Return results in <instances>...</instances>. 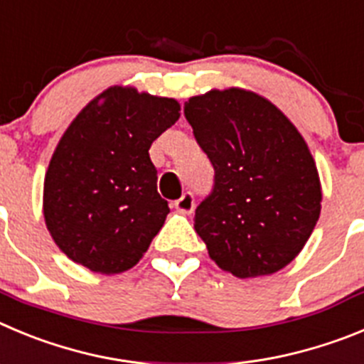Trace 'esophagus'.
Listing matches in <instances>:
<instances>
[{"mask_svg": "<svg viewBox=\"0 0 364 364\" xmlns=\"http://www.w3.org/2000/svg\"><path fill=\"white\" fill-rule=\"evenodd\" d=\"M174 205L179 212H183V214H192V210H194V205H196L194 194H192V192H185V194H183L181 198L174 203Z\"/></svg>", "mask_w": 364, "mask_h": 364, "instance_id": "34e87169", "label": "esophagus"}]
</instances>
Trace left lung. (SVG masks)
I'll return each mask as SVG.
<instances>
[{"mask_svg":"<svg viewBox=\"0 0 364 364\" xmlns=\"http://www.w3.org/2000/svg\"><path fill=\"white\" fill-rule=\"evenodd\" d=\"M185 117L214 166L194 228L219 268L257 277L287 267L321 212V183L296 127L264 97L241 88L190 97Z\"/></svg>","mask_w":364,"mask_h":364,"instance_id":"obj_1","label":"left lung"}]
</instances>
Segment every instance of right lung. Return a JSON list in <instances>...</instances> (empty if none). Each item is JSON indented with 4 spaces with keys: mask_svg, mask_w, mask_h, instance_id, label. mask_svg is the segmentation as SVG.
<instances>
[{
    "mask_svg": "<svg viewBox=\"0 0 364 364\" xmlns=\"http://www.w3.org/2000/svg\"><path fill=\"white\" fill-rule=\"evenodd\" d=\"M178 119L172 97L112 87L72 121L43 192L48 232L72 261L119 274L141 259L170 212L149 149Z\"/></svg>",
    "mask_w": 364,
    "mask_h": 364,
    "instance_id": "obj_1",
    "label": "right lung"
}]
</instances>
